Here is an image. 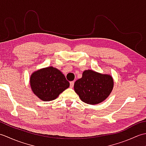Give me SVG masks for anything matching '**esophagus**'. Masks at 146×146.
<instances>
[{"mask_svg":"<svg viewBox=\"0 0 146 146\" xmlns=\"http://www.w3.org/2000/svg\"><path fill=\"white\" fill-rule=\"evenodd\" d=\"M74 84H75V82H74V81H72V82H70V88H73V86H74Z\"/></svg>","mask_w":146,"mask_h":146,"instance_id":"obj_1","label":"esophagus"}]
</instances>
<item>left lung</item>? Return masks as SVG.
<instances>
[{
	"instance_id": "8db88e82",
	"label": "left lung",
	"mask_w": 146,
	"mask_h": 146,
	"mask_svg": "<svg viewBox=\"0 0 146 146\" xmlns=\"http://www.w3.org/2000/svg\"><path fill=\"white\" fill-rule=\"evenodd\" d=\"M113 80L110 75L101 74L88 70L74 84V90L82 101L95 105L106 99L112 91Z\"/></svg>"
}]
</instances>
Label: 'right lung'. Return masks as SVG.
Instances as JSON below:
<instances>
[{
	"mask_svg": "<svg viewBox=\"0 0 146 146\" xmlns=\"http://www.w3.org/2000/svg\"><path fill=\"white\" fill-rule=\"evenodd\" d=\"M30 85L37 97L49 102L54 100L69 87L70 83L60 70L49 66L34 72L30 77Z\"/></svg>",
	"mask_w": 146,
	"mask_h": 146,
	"instance_id": "add662e5",
	"label": "right lung"
}]
</instances>
